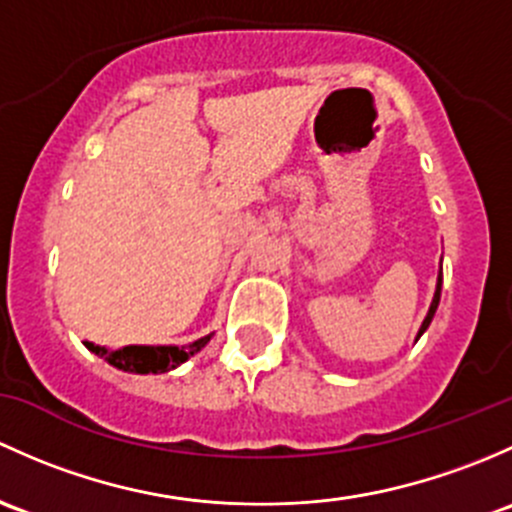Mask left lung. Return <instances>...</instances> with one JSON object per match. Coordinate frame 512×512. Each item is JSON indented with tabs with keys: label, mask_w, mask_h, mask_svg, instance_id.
Listing matches in <instances>:
<instances>
[{
	"label": "left lung",
	"mask_w": 512,
	"mask_h": 512,
	"mask_svg": "<svg viewBox=\"0 0 512 512\" xmlns=\"http://www.w3.org/2000/svg\"><path fill=\"white\" fill-rule=\"evenodd\" d=\"M439 298H441V273H439V283H436V293H434V300H431V308H429V313H426V318H424V323H421V330H419V337H421V333H424L426 328H429V323H431V318H434V313H436V308H439Z\"/></svg>",
	"instance_id": "left-lung-1"
}]
</instances>
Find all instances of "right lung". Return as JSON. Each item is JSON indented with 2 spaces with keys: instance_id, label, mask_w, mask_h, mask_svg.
Wrapping results in <instances>:
<instances>
[{
  "instance_id": "1",
  "label": "right lung",
  "mask_w": 512,
  "mask_h": 512,
  "mask_svg": "<svg viewBox=\"0 0 512 512\" xmlns=\"http://www.w3.org/2000/svg\"><path fill=\"white\" fill-rule=\"evenodd\" d=\"M209 342L207 337H199L194 340L192 345L187 347H123V350H105V347L93 345V342H86L88 350H93L96 355L108 360L110 365L118 367V370L125 372H167V370H175L177 365H182L187 357H192L194 352L202 350L204 345Z\"/></svg>"
}]
</instances>
